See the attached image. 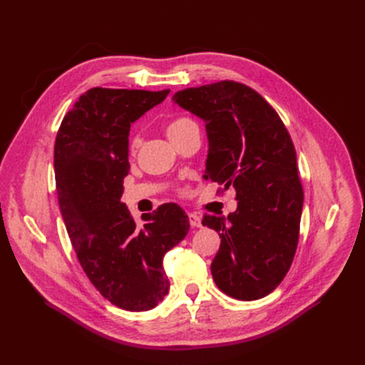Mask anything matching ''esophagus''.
<instances>
[{"label": "esophagus", "mask_w": 365, "mask_h": 365, "mask_svg": "<svg viewBox=\"0 0 365 365\" xmlns=\"http://www.w3.org/2000/svg\"><path fill=\"white\" fill-rule=\"evenodd\" d=\"M188 221L190 225H193V227H202V218L196 214H188Z\"/></svg>", "instance_id": "obj_1"}]
</instances>
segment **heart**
Wrapping results in <instances>:
<instances>
[{"label":"heart","instance_id":"obj_1","mask_svg":"<svg viewBox=\"0 0 365 365\" xmlns=\"http://www.w3.org/2000/svg\"><path fill=\"white\" fill-rule=\"evenodd\" d=\"M196 125V121L192 120L190 117H185V115H178L175 118H172L168 126H166V132L169 135V138H175L181 133H184L188 128H192ZM138 145H140V136L138 135H133L130 138V150L135 151L138 148Z\"/></svg>","mask_w":365,"mask_h":365}]
</instances>
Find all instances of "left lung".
Returning <instances> with one entry per match:
<instances>
[{"mask_svg": "<svg viewBox=\"0 0 365 365\" xmlns=\"http://www.w3.org/2000/svg\"><path fill=\"white\" fill-rule=\"evenodd\" d=\"M173 101L205 120L206 180L236 190L235 212L202 220L221 239L214 281L233 299H262L282 282L299 244L303 187L291 136L270 103L237 81L188 88Z\"/></svg>", "mask_w": 365, "mask_h": 365, "instance_id": "obj_1", "label": "left lung"}]
</instances>
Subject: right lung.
I'll use <instances>...</instances> for the list:
<instances>
[{
  "label": "right lung",
  "instance_id": "obj_1",
  "mask_svg": "<svg viewBox=\"0 0 365 365\" xmlns=\"http://www.w3.org/2000/svg\"><path fill=\"white\" fill-rule=\"evenodd\" d=\"M168 93L89 89L65 114L55 141L58 200L78 262L103 297L130 312L150 310L165 299L163 257L190 229L177 203L144 214L138 225L120 202L130 123Z\"/></svg>",
  "mask_w": 365,
  "mask_h": 365
}]
</instances>
